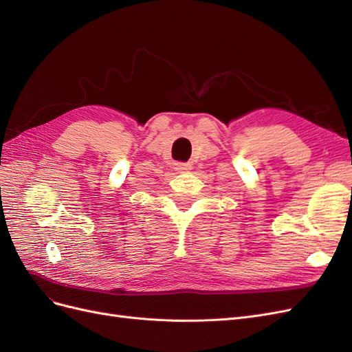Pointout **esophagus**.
<instances>
[{
    "label": "esophagus",
    "instance_id": "34e87169",
    "mask_svg": "<svg viewBox=\"0 0 352 352\" xmlns=\"http://www.w3.org/2000/svg\"><path fill=\"white\" fill-rule=\"evenodd\" d=\"M175 168L177 170V172H188V170H190V164L189 163H176Z\"/></svg>",
    "mask_w": 352,
    "mask_h": 352
}]
</instances>
